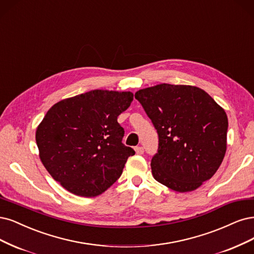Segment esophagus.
I'll use <instances>...</instances> for the list:
<instances>
[{"label": "esophagus", "instance_id": "1", "mask_svg": "<svg viewBox=\"0 0 254 254\" xmlns=\"http://www.w3.org/2000/svg\"><path fill=\"white\" fill-rule=\"evenodd\" d=\"M135 152H136V154H143L144 153V148L143 147H141V146H138V147H135Z\"/></svg>", "mask_w": 254, "mask_h": 254}]
</instances>
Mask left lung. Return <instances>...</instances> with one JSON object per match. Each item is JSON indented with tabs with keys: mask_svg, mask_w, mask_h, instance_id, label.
<instances>
[{
	"mask_svg": "<svg viewBox=\"0 0 254 254\" xmlns=\"http://www.w3.org/2000/svg\"><path fill=\"white\" fill-rule=\"evenodd\" d=\"M159 134L151 160L154 180L177 192H190L211 179L227 149L228 118L195 86L159 84L135 92Z\"/></svg>",
	"mask_w": 254,
	"mask_h": 254,
	"instance_id": "left-lung-1",
	"label": "left lung"
}]
</instances>
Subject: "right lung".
<instances>
[{
  "mask_svg": "<svg viewBox=\"0 0 254 254\" xmlns=\"http://www.w3.org/2000/svg\"><path fill=\"white\" fill-rule=\"evenodd\" d=\"M133 100L130 91L95 89L64 99L39 124L36 141L44 167L72 194H102L121 177L132 148L122 143L118 117Z\"/></svg>",
  "mask_w": 254,
  "mask_h": 254,
  "instance_id": "right-lung-1",
  "label": "right lung"
}]
</instances>
